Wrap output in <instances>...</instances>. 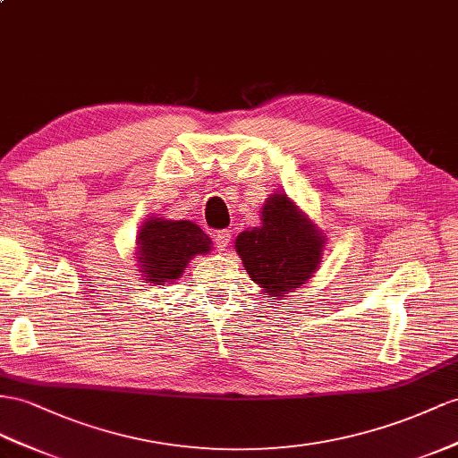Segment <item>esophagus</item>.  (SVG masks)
Wrapping results in <instances>:
<instances>
[{"mask_svg": "<svg viewBox=\"0 0 458 458\" xmlns=\"http://www.w3.org/2000/svg\"><path fill=\"white\" fill-rule=\"evenodd\" d=\"M230 238H232L230 230H220V232H216V236H215V245H216V250H218V251H225V250L228 248Z\"/></svg>", "mask_w": 458, "mask_h": 458, "instance_id": "obj_1", "label": "esophagus"}]
</instances>
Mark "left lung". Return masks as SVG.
<instances>
[{"label":"left lung","instance_id":"obj_1","mask_svg":"<svg viewBox=\"0 0 458 458\" xmlns=\"http://www.w3.org/2000/svg\"><path fill=\"white\" fill-rule=\"evenodd\" d=\"M261 220L259 228L240 233L236 251L253 283L276 300L315 273L325 242L286 195L265 201Z\"/></svg>","mask_w":458,"mask_h":458}]
</instances>
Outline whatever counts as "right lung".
<instances>
[{
	"instance_id": "right-lung-1",
	"label": "right lung",
	"mask_w": 458,
	"mask_h": 458,
	"mask_svg": "<svg viewBox=\"0 0 458 458\" xmlns=\"http://www.w3.org/2000/svg\"><path fill=\"white\" fill-rule=\"evenodd\" d=\"M140 273L152 284L180 278L191 257L210 251V238L190 220L155 218L139 230Z\"/></svg>"
}]
</instances>
